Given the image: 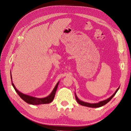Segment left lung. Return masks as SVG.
<instances>
[{"instance_id":"left-lung-1","label":"left lung","mask_w":131,"mask_h":131,"mask_svg":"<svg viewBox=\"0 0 131 131\" xmlns=\"http://www.w3.org/2000/svg\"><path fill=\"white\" fill-rule=\"evenodd\" d=\"M119 88H120V87L116 90L115 92V93L112 95V96H111V97H110L109 98L106 99V100H105L104 101H101V102H98V103H87V102H83V101L79 100V99L78 98L76 93H75V98H76V100H77V102L79 104L81 105L85 106H88V107H90V108H99V107L102 106L103 105H104L106 103H108L111 100H112V99L113 98V97L115 96V94L117 92V91L118 90V89H119Z\"/></svg>"}]
</instances>
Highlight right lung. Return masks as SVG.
Segmentation results:
<instances>
[{
    "label": "right lung",
    "instance_id": "1",
    "mask_svg": "<svg viewBox=\"0 0 131 131\" xmlns=\"http://www.w3.org/2000/svg\"><path fill=\"white\" fill-rule=\"evenodd\" d=\"M11 83H12V85L14 87V89L15 90L16 92L17 93V94L19 95V96L20 97L22 100L25 101L27 103H28L29 104H32V105H39V104H49L50 103L52 102L54 97L55 96V93H56L57 89L58 88V85L59 84V81H58L57 84L55 86L53 90H52L51 93L48 96H47L44 98H37V97H34L31 96H29V95H27L25 94H23L21 93L19 91L15 88V86L14 84H13V80H12V75H11Z\"/></svg>",
    "mask_w": 131,
    "mask_h": 131
}]
</instances>
